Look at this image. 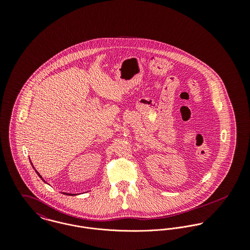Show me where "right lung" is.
<instances>
[{"instance_id":"add662e5","label":"right lung","mask_w":250,"mask_h":250,"mask_svg":"<svg viewBox=\"0 0 250 250\" xmlns=\"http://www.w3.org/2000/svg\"><path fill=\"white\" fill-rule=\"evenodd\" d=\"M31 164H32V163H31ZM33 167H34V166H33ZM34 168H35V167H34ZM35 170H36V169H35ZM36 173H37V174H38V176H39L40 178L43 180V178H42V176H41V175H40V174H39V173H38V172H37L36 170ZM43 181H44V180H43ZM44 182H45V181H44ZM45 183H46V182H45ZM63 193H64V194H66V195H77V194H75V193H67V192H63Z\"/></svg>"}]
</instances>
